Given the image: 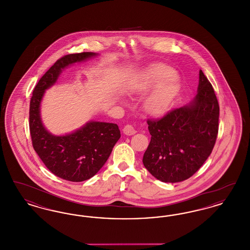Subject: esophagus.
Here are the masks:
<instances>
[{
	"mask_svg": "<svg viewBox=\"0 0 250 250\" xmlns=\"http://www.w3.org/2000/svg\"><path fill=\"white\" fill-rule=\"evenodd\" d=\"M123 132H124L125 135H127V136H131V135H134L137 131H136V129L134 128V126H133V125H126L124 127Z\"/></svg>",
	"mask_w": 250,
	"mask_h": 250,
	"instance_id": "34e87169",
	"label": "esophagus"
}]
</instances>
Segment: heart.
<instances>
[{
	"label": "heart",
	"mask_w": 250,
	"mask_h": 250,
	"mask_svg": "<svg viewBox=\"0 0 250 250\" xmlns=\"http://www.w3.org/2000/svg\"><path fill=\"white\" fill-rule=\"evenodd\" d=\"M174 76L175 71L164 64H155L144 74L140 90L148 91L155 88L145 99L144 107L147 111L159 114L170 107L180 90L178 82L172 79Z\"/></svg>",
	"instance_id": "b5f03b06"
}]
</instances>
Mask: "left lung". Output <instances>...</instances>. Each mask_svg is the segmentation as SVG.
Here are the masks:
<instances>
[{
    "label": "left lung",
    "mask_w": 250,
    "mask_h": 250,
    "mask_svg": "<svg viewBox=\"0 0 250 250\" xmlns=\"http://www.w3.org/2000/svg\"><path fill=\"white\" fill-rule=\"evenodd\" d=\"M219 105L202 70L189 104L158 120L148 119L151 142L143 165L157 180L177 183L191 177L211 155L218 133Z\"/></svg>",
    "instance_id": "1"
}]
</instances>
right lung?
<instances>
[{"mask_svg": "<svg viewBox=\"0 0 250 250\" xmlns=\"http://www.w3.org/2000/svg\"><path fill=\"white\" fill-rule=\"evenodd\" d=\"M96 55L82 52L62 57L36 84L30 102L29 125L36 154L53 174L70 182L92 178L104 166L121 137L119 127L112 123L90 121L70 134L56 136L45 128L40 105L45 91L57 82L65 67Z\"/></svg>", "mask_w": 250, "mask_h": 250, "instance_id": "1", "label": "right lung"}]
</instances>
